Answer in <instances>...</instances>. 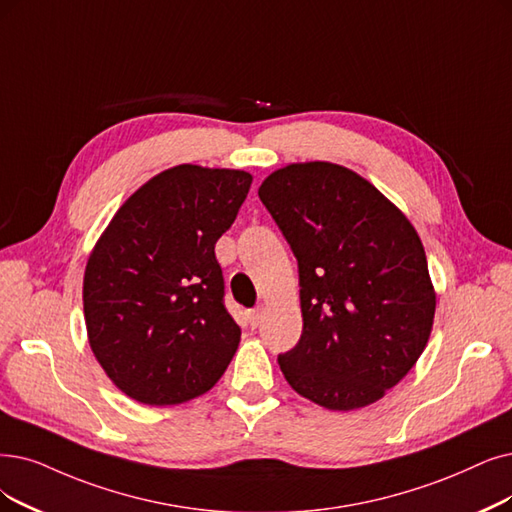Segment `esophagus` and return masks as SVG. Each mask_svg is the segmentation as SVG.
Masks as SVG:
<instances>
[{
  "mask_svg": "<svg viewBox=\"0 0 512 512\" xmlns=\"http://www.w3.org/2000/svg\"><path fill=\"white\" fill-rule=\"evenodd\" d=\"M248 319H250V325H252V327H258V325H260V321H262V309H260V306H258V309L250 311Z\"/></svg>",
  "mask_w": 512,
  "mask_h": 512,
  "instance_id": "1",
  "label": "esophagus"
}]
</instances>
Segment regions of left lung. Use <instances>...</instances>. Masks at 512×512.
<instances>
[{
  "label": "left lung",
  "mask_w": 512,
  "mask_h": 512,
  "mask_svg": "<svg viewBox=\"0 0 512 512\" xmlns=\"http://www.w3.org/2000/svg\"><path fill=\"white\" fill-rule=\"evenodd\" d=\"M258 197L298 260L302 336L277 357L294 391L349 412L384 397L422 355L435 290L403 212L349 168L292 163Z\"/></svg>",
  "instance_id": "8db88e82"
}]
</instances>
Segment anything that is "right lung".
Returning <instances> with one entry per match:
<instances>
[{"mask_svg": "<svg viewBox=\"0 0 512 512\" xmlns=\"http://www.w3.org/2000/svg\"><path fill=\"white\" fill-rule=\"evenodd\" d=\"M252 174L182 163L117 210L84 275L92 353L121 393L145 405L199 397L231 363L241 330L224 309L214 245Z\"/></svg>", "mask_w": 512, "mask_h": 512, "instance_id": "1", "label": "right lung"}]
</instances>
